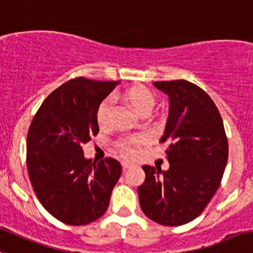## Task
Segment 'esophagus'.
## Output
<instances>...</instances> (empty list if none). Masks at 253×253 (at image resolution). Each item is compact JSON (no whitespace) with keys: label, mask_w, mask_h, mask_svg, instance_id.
Here are the masks:
<instances>
[{"label":"esophagus","mask_w":253,"mask_h":253,"mask_svg":"<svg viewBox=\"0 0 253 253\" xmlns=\"http://www.w3.org/2000/svg\"><path fill=\"white\" fill-rule=\"evenodd\" d=\"M132 166H133V164H132L131 162H128V161H124V162H122V168H124V169L131 168Z\"/></svg>","instance_id":"esophagus-1"}]
</instances>
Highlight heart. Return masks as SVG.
Returning <instances> with one entry per match:
<instances>
[{"label": "heart", "instance_id": "obj_1", "mask_svg": "<svg viewBox=\"0 0 253 253\" xmlns=\"http://www.w3.org/2000/svg\"><path fill=\"white\" fill-rule=\"evenodd\" d=\"M125 99L134 107L138 114H141L144 110H152L154 106V97L148 90L143 89V87H131L125 92ZM112 104L114 100L112 97H107L104 101L100 104L99 109H97L96 119L97 122L101 127L106 126L110 121V114H111ZM143 142V139L137 137V138L127 139L122 143V151H124L125 156L127 157H133L136 154V147Z\"/></svg>", "mask_w": 253, "mask_h": 253}]
</instances>
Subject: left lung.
<instances>
[{
  "label": "left lung",
  "mask_w": 253,
  "mask_h": 253,
  "mask_svg": "<svg viewBox=\"0 0 253 253\" xmlns=\"http://www.w3.org/2000/svg\"><path fill=\"white\" fill-rule=\"evenodd\" d=\"M153 86L168 96L161 142L170 141L169 169L142 167L146 179L137 192L148 219L179 226L199 216L216 193L229 146L219 110L204 90L186 80L158 82Z\"/></svg>",
  "instance_id": "obj_1"
}]
</instances>
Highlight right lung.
Here are the masks:
<instances>
[{"instance_id":"obj_1","label":"right lung","mask_w":253,"mask_h":253,"mask_svg":"<svg viewBox=\"0 0 253 253\" xmlns=\"http://www.w3.org/2000/svg\"><path fill=\"white\" fill-rule=\"evenodd\" d=\"M120 82L77 78L54 90L37 111L27 136V168L44 209L68 225H87L105 214L122 167L92 162L82 146L99 133L100 104Z\"/></svg>"}]
</instances>
